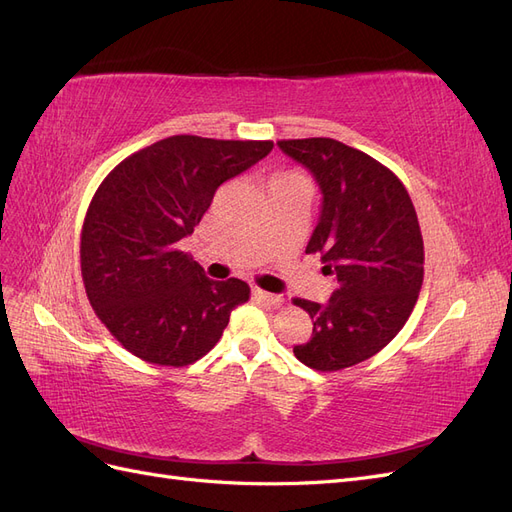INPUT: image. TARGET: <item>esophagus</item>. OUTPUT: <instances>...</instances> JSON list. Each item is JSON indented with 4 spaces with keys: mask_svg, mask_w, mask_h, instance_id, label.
I'll return each instance as SVG.
<instances>
[{
    "mask_svg": "<svg viewBox=\"0 0 512 512\" xmlns=\"http://www.w3.org/2000/svg\"><path fill=\"white\" fill-rule=\"evenodd\" d=\"M252 294H254L256 299H260V301H267L269 305H275V307H280V305L284 303V297H282V294H273V292L260 290V288H252Z\"/></svg>",
    "mask_w": 512,
    "mask_h": 512,
    "instance_id": "esophagus-1",
    "label": "esophagus"
}]
</instances>
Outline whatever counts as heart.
I'll return each instance as SVG.
<instances>
[{"label":"heart","instance_id":"1","mask_svg":"<svg viewBox=\"0 0 512 512\" xmlns=\"http://www.w3.org/2000/svg\"><path fill=\"white\" fill-rule=\"evenodd\" d=\"M294 179L301 181L297 175H290V173H275V175L269 179V185H271V183H280V181H294Z\"/></svg>","mask_w":512,"mask_h":512}]
</instances>
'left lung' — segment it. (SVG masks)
Listing matches in <instances>:
<instances>
[{
  "mask_svg": "<svg viewBox=\"0 0 512 512\" xmlns=\"http://www.w3.org/2000/svg\"><path fill=\"white\" fill-rule=\"evenodd\" d=\"M309 168L322 211L305 254H320L337 277L329 303L292 299L314 320L294 346L316 371H339L378 354L401 331L423 286V235L406 185L391 168L335 138L277 141Z\"/></svg>",
  "mask_w": 512,
  "mask_h": 512,
  "instance_id": "1",
  "label": "left lung"
}]
</instances>
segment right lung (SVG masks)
Segmentation results:
<instances>
[{"label":"right lung","mask_w":512,"mask_h":512,"mask_svg":"<svg viewBox=\"0 0 512 512\" xmlns=\"http://www.w3.org/2000/svg\"><path fill=\"white\" fill-rule=\"evenodd\" d=\"M273 141L168 136L119 162L91 198L81 232L87 299L117 342L153 365H192L220 342L250 286L213 282L179 241L215 190Z\"/></svg>","instance_id":"add662e5"}]
</instances>
